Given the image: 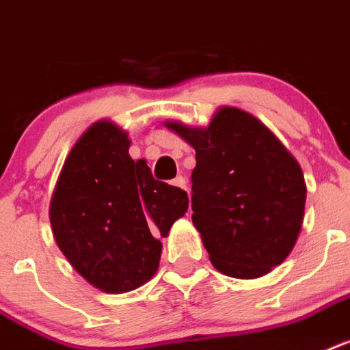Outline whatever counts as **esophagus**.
I'll use <instances>...</instances> for the list:
<instances>
[{"label":"esophagus","mask_w":350,"mask_h":350,"mask_svg":"<svg viewBox=\"0 0 350 350\" xmlns=\"http://www.w3.org/2000/svg\"><path fill=\"white\" fill-rule=\"evenodd\" d=\"M172 185H174V187H178V189H187V181H185L183 176H178V178H174V180H172Z\"/></svg>","instance_id":"34e87169"}]
</instances>
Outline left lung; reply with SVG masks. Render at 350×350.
<instances>
[{"mask_svg":"<svg viewBox=\"0 0 350 350\" xmlns=\"http://www.w3.org/2000/svg\"><path fill=\"white\" fill-rule=\"evenodd\" d=\"M165 126L196 149L192 223L214 268L257 278L284 262L302 228L308 192L291 152L237 107H221L204 129Z\"/></svg>","mask_w":350,"mask_h":350,"instance_id":"1","label":"left lung"}]
</instances>
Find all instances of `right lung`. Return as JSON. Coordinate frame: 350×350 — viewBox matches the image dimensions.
<instances>
[{
	"label": "right lung",
	"instance_id": "1",
	"mask_svg": "<svg viewBox=\"0 0 350 350\" xmlns=\"http://www.w3.org/2000/svg\"><path fill=\"white\" fill-rule=\"evenodd\" d=\"M126 131L95 122L77 140L50 201L55 243L77 273L106 293H126L154 277L161 243L189 208V196L152 178L129 156Z\"/></svg>",
	"mask_w": 350,
	"mask_h": 350
}]
</instances>
